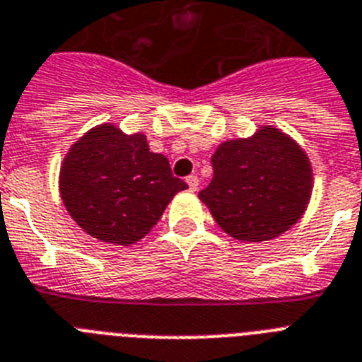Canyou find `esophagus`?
Here are the masks:
<instances>
[{
    "label": "esophagus",
    "mask_w": 362,
    "mask_h": 362,
    "mask_svg": "<svg viewBox=\"0 0 362 362\" xmlns=\"http://www.w3.org/2000/svg\"><path fill=\"white\" fill-rule=\"evenodd\" d=\"M186 182H187V186H189L191 191H197V189H199V178H197L195 175H189V176H187Z\"/></svg>",
    "instance_id": "obj_1"
}]
</instances>
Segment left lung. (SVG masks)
<instances>
[{"mask_svg":"<svg viewBox=\"0 0 362 362\" xmlns=\"http://www.w3.org/2000/svg\"><path fill=\"white\" fill-rule=\"evenodd\" d=\"M214 178L199 193L216 223L242 242H267L298 223L313 193L303 148L273 126L225 141L211 156Z\"/></svg>","mask_w":362,"mask_h":362,"instance_id":"left-lung-1","label":"left lung"}]
</instances>
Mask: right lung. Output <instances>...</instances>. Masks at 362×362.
Listing matches in <instances>:
<instances>
[{"instance_id": "right-lung-1", "label": "right lung", "mask_w": 362, "mask_h": 362, "mask_svg": "<svg viewBox=\"0 0 362 362\" xmlns=\"http://www.w3.org/2000/svg\"><path fill=\"white\" fill-rule=\"evenodd\" d=\"M163 154L151 152L145 134L126 135L100 124L76 141L64 156L59 191L79 227L89 236L132 245L146 236L178 191Z\"/></svg>"}]
</instances>
